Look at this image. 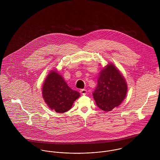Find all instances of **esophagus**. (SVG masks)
Listing matches in <instances>:
<instances>
[{"label":"esophagus","instance_id":"34e87169","mask_svg":"<svg viewBox=\"0 0 160 160\" xmlns=\"http://www.w3.org/2000/svg\"><path fill=\"white\" fill-rule=\"evenodd\" d=\"M81 94H82V95H86V93H87V90L86 89H81Z\"/></svg>","mask_w":160,"mask_h":160}]
</instances>
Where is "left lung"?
I'll return each mask as SVG.
<instances>
[{"label":"left lung","instance_id":"obj_1","mask_svg":"<svg viewBox=\"0 0 160 160\" xmlns=\"http://www.w3.org/2000/svg\"><path fill=\"white\" fill-rule=\"evenodd\" d=\"M127 89L124 78L114 65L110 63L100 72L97 88L93 92V98L98 108L110 112L121 104Z\"/></svg>","mask_w":160,"mask_h":160}]
</instances>
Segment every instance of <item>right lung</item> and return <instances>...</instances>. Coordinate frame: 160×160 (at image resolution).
Returning <instances> with one entry per match:
<instances>
[{
	"label": "right lung",
	"instance_id": "obj_1",
	"mask_svg": "<svg viewBox=\"0 0 160 160\" xmlns=\"http://www.w3.org/2000/svg\"><path fill=\"white\" fill-rule=\"evenodd\" d=\"M43 98L52 110L65 113L71 109L80 93L69 88L61 75L55 71L48 74L42 88Z\"/></svg>",
	"mask_w": 160,
	"mask_h": 160
}]
</instances>
